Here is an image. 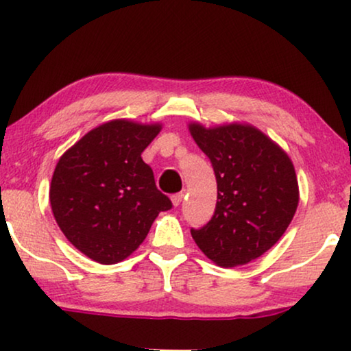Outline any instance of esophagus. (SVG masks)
<instances>
[{
	"instance_id": "esophagus-1",
	"label": "esophagus",
	"mask_w": 351,
	"mask_h": 351,
	"mask_svg": "<svg viewBox=\"0 0 351 351\" xmlns=\"http://www.w3.org/2000/svg\"><path fill=\"white\" fill-rule=\"evenodd\" d=\"M182 199H184V193H176V195L171 196V201H172V204H174V208L180 206Z\"/></svg>"
}]
</instances>
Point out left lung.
Wrapping results in <instances>:
<instances>
[{"instance_id":"obj_1","label":"left lung","mask_w":351,"mask_h":351,"mask_svg":"<svg viewBox=\"0 0 351 351\" xmlns=\"http://www.w3.org/2000/svg\"><path fill=\"white\" fill-rule=\"evenodd\" d=\"M189 129L213 162L217 180L213 219L191 228V237L217 265H244L276 244L294 217L299 204L294 165L251 124L206 129L191 123Z\"/></svg>"}]
</instances>
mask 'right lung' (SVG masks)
Returning a JSON list of instances; mask_svg holds the SVG:
<instances>
[{"label":"right lung","mask_w":351,"mask_h":351,"mask_svg":"<svg viewBox=\"0 0 351 351\" xmlns=\"http://www.w3.org/2000/svg\"><path fill=\"white\" fill-rule=\"evenodd\" d=\"M160 131L161 124L113 119L60 156L51 180L52 214L86 257L104 265L124 261L158 214L172 208L141 156Z\"/></svg>","instance_id":"obj_1"}]
</instances>
